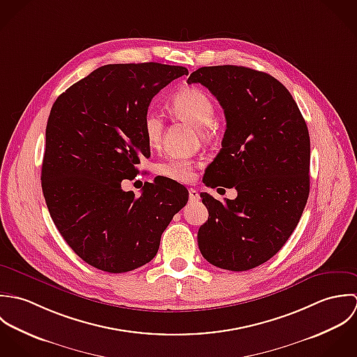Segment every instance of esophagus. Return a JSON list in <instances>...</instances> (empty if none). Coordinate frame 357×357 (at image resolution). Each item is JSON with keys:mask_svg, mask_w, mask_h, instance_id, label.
Listing matches in <instances>:
<instances>
[{"mask_svg": "<svg viewBox=\"0 0 357 357\" xmlns=\"http://www.w3.org/2000/svg\"><path fill=\"white\" fill-rule=\"evenodd\" d=\"M189 199L190 202H197L200 199V195L196 189H189Z\"/></svg>", "mask_w": 357, "mask_h": 357, "instance_id": "1", "label": "esophagus"}]
</instances>
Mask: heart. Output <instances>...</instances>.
<instances>
[{"label":"heart","instance_id":"1","mask_svg":"<svg viewBox=\"0 0 357 357\" xmlns=\"http://www.w3.org/2000/svg\"><path fill=\"white\" fill-rule=\"evenodd\" d=\"M169 113L183 119L199 128L202 138L213 135L211 121L215 116L213 99L207 92L197 86H183L176 91L167 103ZM143 134L150 146H158L162 138L164 121L162 116L154 110H147L143 116ZM195 161L182 155H169L167 160L157 164L158 175L176 181L189 182L195 175Z\"/></svg>","mask_w":357,"mask_h":357}]
</instances>
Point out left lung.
Instances as JSON below:
<instances>
[{"label": "left lung", "instance_id": "8db88e82", "mask_svg": "<svg viewBox=\"0 0 357 357\" xmlns=\"http://www.w3.org/2000/svg\"><path fill=\"white\" fill-rule=\"evenodd\" d=\"M210 89L226 117L222 149L203 182L234 188L220 203L202 193L208 220L197 233L203 257L216 268L243 272L276 255L296 227L309 197L310 139L284 85L243 66H210L188 84Z\"/></svg>", "mask_w": 357, "mask_h": 357}]
</instances>
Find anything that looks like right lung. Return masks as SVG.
<instances>
[{
    "label": "right lung",
    "instance_id": "1",
    "mask_svg": "<svg viewBox=\"0 0 357 357\" xmlns=\"http://www.w3.org/2000/svg\"><path fill=\"white\" fill-rule=\"evenodd\" d=\"M154 62L106 65L73 84L54 103L41 186L51 218L73 251L91 266L124 273L150 262L162 231L188 203V189L168 178L124 192L150 144L143 116L151 99L188 74Z\"/></svg>",
    "mask_w": 357,
    "mask_h": 357
}]
</instances>
